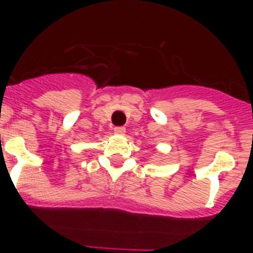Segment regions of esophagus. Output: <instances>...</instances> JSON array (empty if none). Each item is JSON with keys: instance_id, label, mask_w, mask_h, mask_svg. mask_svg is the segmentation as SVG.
Instances as JSON below:
<instances>
[{"instance_id": "obj_1", "label": "esophagus", "mask_w": 253, "mask_h": 253, "mask_svg": "<svg viewBox=\"0 0 253 253\" xmlns=\"http://www.w3.org/2000/svg\"><path fill=\"white\" fill-rule=\"evenodd\" d=\"M114 132L117 135H125V132H126V128H125V127H115Z\"/></svg>"}]
</instances>
